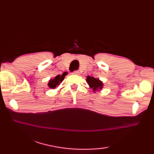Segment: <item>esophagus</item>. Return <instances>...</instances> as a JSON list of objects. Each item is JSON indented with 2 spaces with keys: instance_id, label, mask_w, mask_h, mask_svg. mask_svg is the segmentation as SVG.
<instances>
[{
  "instance_id": "obj_1",
  "label": "esophagus",
  "mask_w": 154,
  "mask_h": 154,
  "mask_svg": "<svg viewBox=\"0 0 154 154\" xmlns=\"http://www.w3.org/2000/svg\"><path fill=\"white\" fill-rule=\"evenodd\" d=\"M73 74H74V75H79V71H77V70H75L73 72Z\"/></svg>"
}]
</instances>
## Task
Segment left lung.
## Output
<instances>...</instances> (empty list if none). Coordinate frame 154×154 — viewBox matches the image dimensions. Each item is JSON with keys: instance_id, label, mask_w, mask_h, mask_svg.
I'll use <instances>...</instances> for the list:
<instances>
[{"instance_id": "left-lung-1", "label": "left lung", "mask_w": 154, "mask_h": 154, "mask_svg": "<svg viewBox=\"0 0 154 154\" xmlns=\"http://www.w3.org/2000/svg\"><path fill=\"white\" fill-rule=\"evenodd\" d=\"M87 81L88 84L89 85L90 87L92 88L93 91H99L103 88V83L99 79H95L93 77L88 76L87 77Z\"/></svg>"}]
</instances>
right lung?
I'll return each mask as SVG.
<instances>
[{
  "label": "right lung",
  "mask_w": 154,
  "mask_h": 154,
  "mask_svg": "<svg viewBox=\"0 0 154 154\" xmlns=\"http://www.w3.org/2000/svg\"><path fill=\"white\" fill-rule=\"evenodd\" d=\"M65 75H66V74L65 73L62 74L61 75H57L54 79H51L50 81V82L48 83V86L51 88V89H54V88L56 87V86L60 84V83H61V81H63Z\"/></svg>",
  "instance_id": "right-lung-1"
}]
</instances>
